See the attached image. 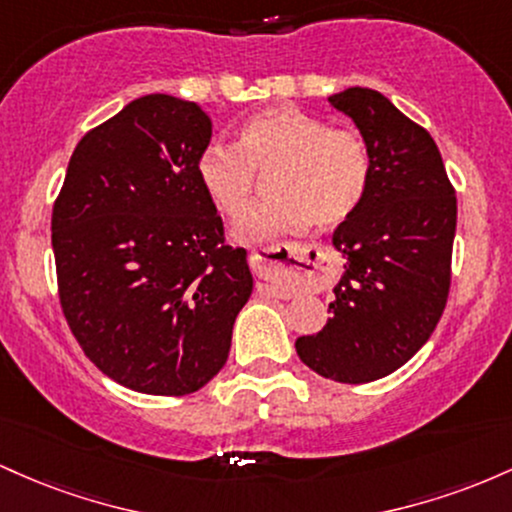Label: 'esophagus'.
<instances>
[{
  "label": "esophagus",
  "instance_id": "1",
  "mask_svg": "<svg viewBox=\"0 0 512 512\" xmlns=\"http://www.w3.org/2000/svg\"><path fill=\"white\" fill-rule=\"evenodd\" d=\"M300 244H295V241H285V244H273V246H258V249H251L249 251V263L251 268H254L256 275H261L263 280H266V290L273 292V295H280L285 297V287H280L275 283V275L280 273V266L283 263L275 261L278 258V251L285 249V251H292L297 249Z\"/></svg>",
  "mask_w": 512,
  "mask_h": 512
}]
</instances>
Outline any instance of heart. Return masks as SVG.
<instances>
[{"label": "heart", "mask_w": 512, "mask_h": 512, "mask_svg": "<svg viewBox=\"0 0 512 512\" xmlns=\"http://www.w3.org/2000/svg\"><path fill=\"white\" fill-rule=\"evenodd\" d=\"M200 188L225 217L249 208L266 176V200L237 225L241 241L292 232L309 222L338 227L355 215L372 179V154L353 128H331L297 106H273L246 118L234 145L210 142L195 159Z\"/></svg>", "instance_id": "1"}]
</instances>
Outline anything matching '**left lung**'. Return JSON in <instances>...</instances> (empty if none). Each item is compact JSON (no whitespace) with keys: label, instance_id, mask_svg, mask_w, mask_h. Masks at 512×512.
Returning <instances> with one entry per match:
<instances>
[{"label":"left lung","instance_id":"left-lung-1","mask_svg":"<svg viewBox=\"0 0 512 512\" xmlns=\"http://www.w3.org/2000/svg\"><path fill=\"white\" fill-rule=\"evenodd\" d=\"M329 101L363 132L372 179L355 215L333 232L348 263L331 319L295 348L326 380L365 384L409 363L445 312L457 198L430 132L380 91L353 86Z\"/></svg>","mask_w":512,"mask_h":512}]
</instances>
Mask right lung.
<instances>
[{
  "label": "right lung",
  "mask_w": 512,
  "mask_h": 512,
  "mask_svg": "<svg viewBox=\"0 0 512 512\" xmlns=\"http://www.w3.org/2000/svg\"><path fill=\"white\" fill-rule=\"evenodd\" d=\"M210 137L198 103L142 96L79 140L53 205L70 331L103 375L142 394L208 384L254 287L195 176Z\"/></svg>",
  "instance_id": "add662e5"
}]
</instances>
